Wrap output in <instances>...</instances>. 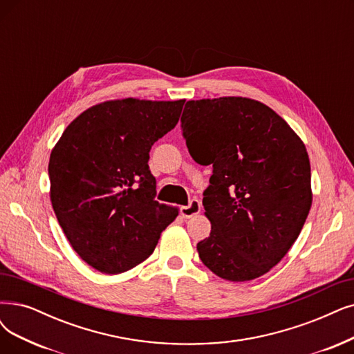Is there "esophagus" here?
I'll return each instance as SVG.
<instances>
[{
	"label": "esophagus",
	"mask_w": 354,
	"mask_h": 354,
	"mask_svg": "<svg viewBox=\"0 0 354 354\" xmlns=\"http://www.w3.org/2000/svg\"><path fill=\"white\" fill-rule=\"evenodd\" d=\"M201 209H202V203H201L199 201H197V199H193L189 206H183V207L180 209V212H181V216H183V218L189 219V218L196 216L197 214H201Z\"/></svg>",
	"instance_id": "34e87169"
}]
</instances>
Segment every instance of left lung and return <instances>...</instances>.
<instances>
[{
	"instance_id": "left-lung-1",
	"label": "left lung",
	"mask_w": 354,
	"mask_h": 354,
	"mask_svg": "<svg viewBox=\"0 0 354 354\" xmlns=\"http://www.w3.org/2000/svg\"><path fill=\"white\" fill-rule=\"evenodd\" d=\"M181 128L193 160L214 167L203 193L212 231L197 244L202 263L230 281L270 272L313 205L302 139L274 110L247 97L190 100Z\"/></svg>"
}]
</instances>
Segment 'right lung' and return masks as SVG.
<instances>
[{
	"mask_svg": "<svg viewBox=\"0 0 354 354\" xmlns=\"http://www.w3.org/2000/svg\"><path fill=\"white\" fill-rule=\"evenodd\" d=\"M186 100H107L84 110L53 147L50 202L71 247L95 270L145 261L178 207L153 199L149 151L176 128Z\"/></svg>",
	"mask_w": 354,
	"mask_h": 354,
	"instance_id": "right-lung-1",
	"label": "right lung"
}]
</instances>
